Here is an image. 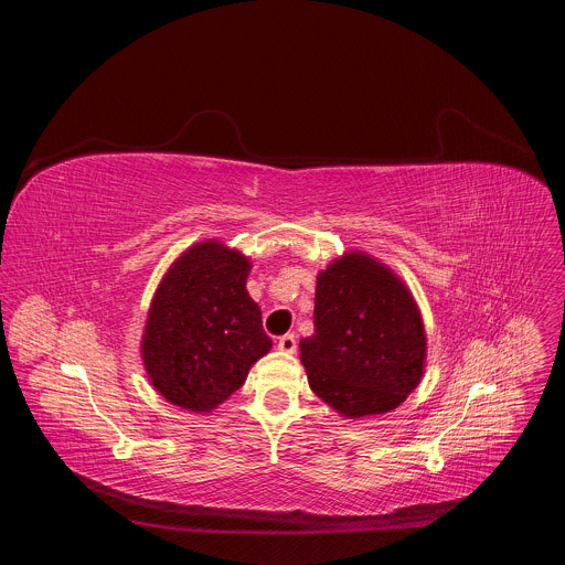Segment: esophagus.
I'll list each match as a JSON object with an SVG mask.
<instances>
[{"instance_id":"esophagus-1","label":"esophagus","mask_w":565,"mask_h":565,"mask_svg":"<svg viewBox=\"0 0 565 565\" xmlns=\"http://www.w3.org/2000/svg\"><path fill=\"white\" fill-rule=\"evenodd\" d=\"M277 347H279V351H284V353H295V351H297V338H295V333L281 335L279 342H277Z\"/></svg>"}]
</instances>
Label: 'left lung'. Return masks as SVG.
Masks as SVG:
<instances>
[{
  "label": "left lung",
  "instance_id": "obj_1",
  "mask_svg": "<svg viewBox=\"0 0 565 565\" xmlns=\"http://www.w3.org/2000/svg\"><path fill=\"white\" fill-rule=\"evenodd\" d=\"M315 333L299 342L310 388L349 418L386 414L418 386L425 329L412 292L351 253L317 277Z\"/></svg>",
  "mask_w": 565,
  "mask_h": 565
}]
</instances>
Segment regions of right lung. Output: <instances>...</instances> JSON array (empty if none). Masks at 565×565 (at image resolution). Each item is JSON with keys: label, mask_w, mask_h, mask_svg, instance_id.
I'll list each match as a JSON object with an SVG mask.
<instances>
[{"label": "right lung", "mask_w": 565, "mask_h": 565, "mask_svg": "<svg viewBox=\"0 0 565 565\" xmlns=\"http://www.w3.org/2000/svg\"><path fill=\"white\" fill-rule=\"evenodd\" d=\"M250 264L216 241L190 248L149 308L142 360L172 405L210 412L270 351L262 310L246 290Z\"/></svg>", "instance_id": "add662e5"}]
</instances>
